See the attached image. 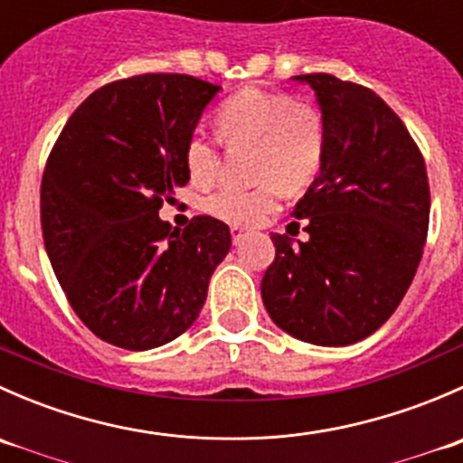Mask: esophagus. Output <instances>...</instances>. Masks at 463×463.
I'll return each mask as SVG.
<instances>
[{
	"label": "esophagus",
	"instance_id": "34e87169",
	"mask_svg": "<svg viewBox=\"0 0 463 463\" xmlns=\"http://www.w3.org/2000/svg\"><path fill=\"white\" fill-rule=\"evenodd\" d=\"M231 235H232V241H235V244H240V241L246 237V231L240 226H231Z\"/></svg>",
	"mask_w": 463,
	"mask_h": 463
}]
</instances>
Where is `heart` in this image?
Here are the masks:
<instances>
[{
	"mask_svg": "<svg viewBox=\"0 0 463 463\" xmlns=\"http://www.w3.org/2000/svg\"><path fill=\"white\" fill-rule=\"evenodd\" d=\"M219 137L228 145L255 147L258 188H219L205 199V210L235 226L264 222L279 205V194L309 185L326 152V125L320 109L302 105L288 93L244 89L217 111ZM185 165L197 185L213 184L219 170V143L194 132L185 145Z\"/></svg>",
	"mask_w": 463,
	"mask_h": 463,
	"instance_id": "heart-1",
	"label": "heart"
}]
</instances>
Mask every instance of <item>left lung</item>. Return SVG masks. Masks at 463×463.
Masks as SVG:
<instances>
[{
	"label": "left lung",
	"mask_w": 463,
	"mask_h": 463,
	"mask_svg": "<svg viewBox=\"0 0 463 463\" xmlns=\"http://www.w3.org/2000/svg\"><path fill=\"white\" fill-rule=\"evenodd\" d=\"M326 125L320 175L288 226L273 232L275 260L261 300L279 329L305 343L343 347L374 334L403 300L423 255L430 185L403 120L372 89L331 73H305Z\"/></svg>",
	"instance_id": "8db88e82"
}]
</instances>
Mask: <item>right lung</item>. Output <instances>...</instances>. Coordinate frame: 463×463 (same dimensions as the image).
<instances>
[{"label":"right lung","mask_w":463,"mask_h":463,"mask_svg":"<svg viewBox=\"0 0 463 463\" xmlns=\"http://www.w3.org/2000/svg\"><path fill=\"white\" fill-rule=\"evenodd\" d=\"M219 85L143 73L96 89L60 132L40 190L46 253L93 334L129 352L161 347L202 311L231 231L197 214L158 219L190 181L185 145Z\"/></svg>","instance_id":"right-lung-1"}]
</instances>
